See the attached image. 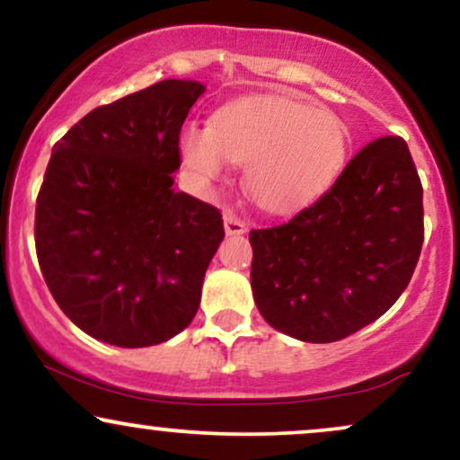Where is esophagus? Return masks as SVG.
<instances>
[{"mask_svg":"<svg viewBox=\"0 0 460 460\" xmlns=\"http://www.w3.org/2000/svg\"><path fill=\"white\" fill-rule=\"evenodd\" d=\"M224 228H226V234H243V232L247 230V221L241 219L239 215H236L234 211H230V208H226Z\"/></svg>","mask_w":460,"mask_h":460,"instance_id":"34e87169","label":"esophagus"}]
</instances>
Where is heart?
<instances>
[{"instance_id":"1","label":"heart","mask_w":460,"mask_h":460,"mask_svg":"<svg viewBox=\"0 0 460 460\" xmlns=\"http://www.w3.org/2000/svg\"><path fill=\"white\" fill-rule=\"evenodd\" d=\"M181 153L200 183L217 181L228 162L247 164L253 200L270 213H290L315 200L341 172L348 132L332 112L260 95L221 109L215 126H187Z\"/></svg>"}]
</instances>
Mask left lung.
Listing matches in <instances>:
<instances>
[{
  "mask_svg": "<svg viewBox=\"0 0 460 460\" xmlns=\"http://www.w3.org/2000/svg\"><path fill=\"white\" fill-rule=\"evenodd\" d=\"M422 241L416 164L401 136H382L311 207L249 232L253 300L277 331L309 343L339 341L393 307Z\"/></svg>",
  "mask_w": 460,
  "mask_h": 460,
  "instance_id": "8db88e82",
  "label": "left lung"
}]
</instances>
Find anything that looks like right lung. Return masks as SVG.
I'll list each match as a JSON object with an SVG mask.
<instances>
[{
    "label": "right lung",
    "mask_w": 460,
    "mask_h": 460,
    "mask_svg": "<svg viewBox=\"0 0 460 460\" xmlns=\"http://www.w3.org/2000/svg\"><path fill=\"white\" fill-rule=\"evenodd\" d=\"M204 84L168 78L84 115L53 146L36 200L40 270L81 331L119 348L194 320L224 241L219 208L174 191L179 136Z\"/></svg>",
    "instance_id": "1"
}]
</instances>
